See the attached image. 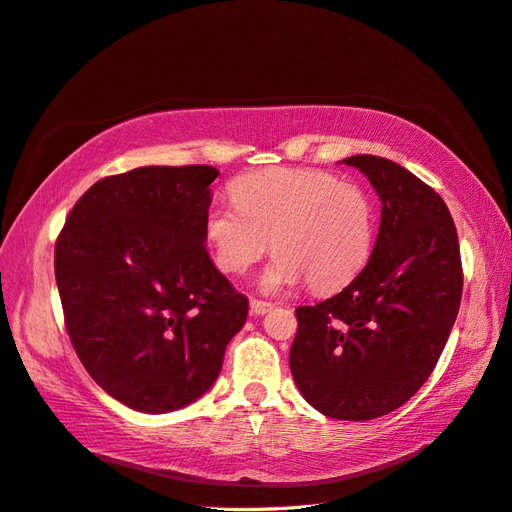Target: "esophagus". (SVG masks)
<instances>
[{
    "label": "esophagus",
    "mask_w": 512,
    "mask_h": 512,
    "mask_svg": "<svg viewBox=\"0 0 512 512\" xmlns=\"http://www.w3.org/2000/svg\"><path fill=\"white\" fill-rule=\"evenodd\" d=\"M270 309H272V303H266V300H257V298L251 300V313H253V316H264V313H268Z\"/></svg>",
    "instance_id": "obj_1"
}]
</instances>
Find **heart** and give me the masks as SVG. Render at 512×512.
I'll return each mask as SVG.
<instances>
[{
  "mask_svg": "<svg viewBox=\"0 0 512 512\" xmlns=\"http://www.w3.org/2000/svg\"><path fill=\"white\" fill-rule=\"evenodd\" d=\"M229 192L233 205L212 207L203 222L218 270L244 274L270 238L277 257L261 277L266 292L305 279L311 290L333 292L368 264L374 209L355 183L313 168H270L238 177Z\"/></svg>",
  "mask_w": 512,
  "mask_h": 512,
  "instance_id": "heart-1",
  "label": "heart"
}]
</instances>
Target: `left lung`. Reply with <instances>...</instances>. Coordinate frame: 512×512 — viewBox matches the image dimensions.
I'll return each instance as SVG.
<instances>
[{
	"mask_svg": "<svg viewBox=\"0 0 512 512\" xmlns=\"http://www.w3.org/2000/svg\"><path fill=\"white\" fill-rule=\"evenodd\" d=\"M370 179L381 229L359 277L313 307H298L290 370L326 417L365 422L396 411L441 357L463 294L454 220L441 196L378 155L342 160Z\"/></svg>",
	"mask_w": 512,
	"mask_h": 512,
	"instance_id": "8db88e82",
	"label": "left lung"
}]
</instances>
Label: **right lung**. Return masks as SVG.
I'll list each match as a JSON object with an SVG mask.
<instances>
[{
	"label": "right lung",
	"instance_id": "1",
	"mask_svg": "<svg viewBox=\"0 0 512 512\" xmlns=\"http://www.w3.org/2000/svg\"><path fill=\"white\" fill-rule=\"evenodd\" d=\"M212 166H142L90 186L56 242V283L77 357L140 413L214 385L248 316L205 248Z\"/></svg>",
	"mask_w": 512,
	"mask_h": 512
}]
</instances>
